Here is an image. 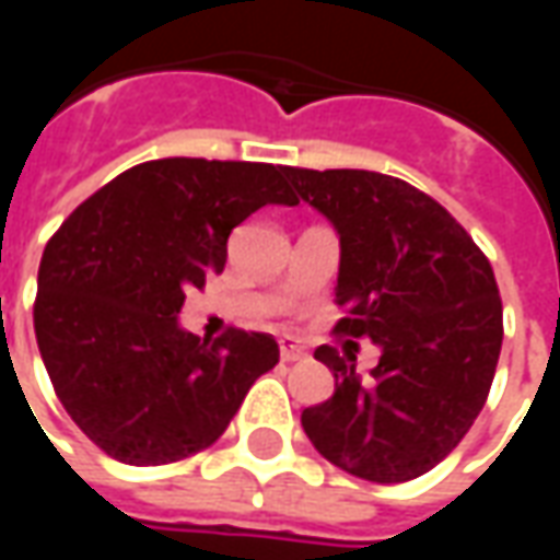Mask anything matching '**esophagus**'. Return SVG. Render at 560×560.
<instances>
[{"label":"esophagus","mask_w":560,"mask_h":560,"mask_svg":"<svg viewBox=\"0 0 560 560\" xmlns=\"http://www.w3.org/2000/svg\"><path fill=\"white\" fill-rule=\"evenodd\" d=\"M279 351H281V363H300V360H305L308 353L296 345V341L291 339V336H284V339H279Z\"/></svg>","instance_id":"esophagus-1"}]
</instances>
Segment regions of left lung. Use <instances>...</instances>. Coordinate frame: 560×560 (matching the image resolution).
I'll list each match as a JSON object with an SVG mask.
<instances>
[{
	"instance_id": "1",
	"label": "left lung",
	"mask_w": 560,
	"mask_h": 560,
	"mask_svg": "<svg viewBox=\"0 0 560 560\" xmlns=\"http://www.w3.org/2000/svg\"><path fill=\"white\" fill-rule=\"evenodd\" d=\"M296 195L339 231L336 336L372 339V377L320 345L336 393L303 411L308 441L372 482L432 470L468 434L492 387L504 308L492 264L438 200L375 171L288 167Z\"/></svg>"
}]
</instances>
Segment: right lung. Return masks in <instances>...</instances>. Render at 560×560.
I'll return each mask as SVG.
<instances>
[{"mask_svg": "<svg viewBox=\"0 0 560 560\" xmlns=\"http://www.w3.org/2000/svg\"><path fill=\"white\" fill-rule=\"evenodd\" d=\"M281 164L159 159L86 197L38 267L35 339L68 417L126 465H167L215 444L257 377L267 332L209 345L179 327L188 288L224 269L228 236L267 203L293 207Z\"/></svg>", "mask_w": 560, "mask_h": 560, "instance_id": "obj_1", "label": "right lung"}]
</instances>
